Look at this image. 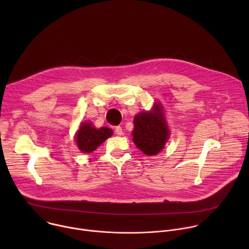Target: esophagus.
Here are the masks:
<instances>
[{
    "label": "esophagus",
    "instance_id": "1",
    "mask_svg": "<svg viewBox=\"0 0 249 249\" xmlns=\"http://www.w3.org/2000/svg\"><path fill=\"white\" fill-rule=\"evenodd\" d=\"M115 133H116V135H119V136H121V135L123 134V130H122V127H120V126H116V127H115Z\"/></svg>",
    "mask_w": 249,
    "mask_h": 249
}]
</instances>
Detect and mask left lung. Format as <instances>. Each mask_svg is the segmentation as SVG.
<instances>
[{
    "mask_svg": "<svg viewBox=\"0 0 249 249\" xmlns=\"http://www.w3.org/2000/svg\"><path fill=\"white\" fill-rule=\"evenodd\" d=\"M133 141L137 148L148 156H156L164 147L168 129L160 104L150 112H141L134 118Z\"/></svg>",
    "mask_w": 249,
    "mask_h": 249,
    "instance_id": "left-lung-1",
    "label": "left lung"
}]
</instances>
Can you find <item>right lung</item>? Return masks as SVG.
I'll use <instances>...</instances> for the list:
<instances>
[{"mask_svg": "<svg viewBox=\"0 0 249 249\" xmlns=\"http://www.w3.org/2000/svg\"><path fill=\"white\" fill-rule=\"evenodd\" d=\"M113 132L107 127L94 128L91 123H83L76 136L77 145L83 153H92L103 142L112 136Z\"/></svg>", "mask_w": 249, "mask_h": 249, "instance_id": "right-lung-1", "label": "right lung"}]
</instances>
